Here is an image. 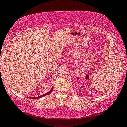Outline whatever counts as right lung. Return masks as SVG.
I'll return each mask as SVG.
<instances>
[{
	"label": "right lung",
	"instance_id": "1",
	"mask_svg": "<svg viewBox=\"0 0 127 127\" xmlns=\"http://www.w3.org/2000/svg\"><path fill=\"white\" fill-rule=\"evenodd\" d=\"M53 88H52L51 89V90H50V91L49 92H47V93H45V94H43V95H41V96H37V97H35V98H31V99H38V98H41V97H43V96H45V95H48V94H49L50 93V92H52V91H53Z\"/></svg>",
	"mask_w": 127,
	"mask_h": 127
}]
</instances>
